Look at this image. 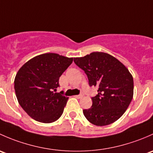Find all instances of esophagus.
<instances>
[{"label":"esophagus","mask_w":153,"mask_h":153,"mask_svg":"<svg viewBox=\"0 0 153 153\" xmlns=\"http://www.w3.org/2000/svg\"><path fill=\"white\" fill-rule=\"evenodd\" d=\"M75 97H76V98H78V99L82 98V97H84V94H79V95H76V96H75Z\"/></svg>","instance_id":"1"}]
</instances>
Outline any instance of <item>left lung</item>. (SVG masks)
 Listing matches in <instances>:
<instances>
[{"label":"left lung","instance_id":"left-lung-1","mask_svg":"<svg viewBox=\"0 0 153 153\" xmlns=\"http://www.w3.org/2000/svg\"><path fill=\"white\" fill-rule=\"evenodd\" d=\"M75 64L87 75L90 86H97L92 106L83 110L86 119L97 126H105L119 119L133 97V79L128 69L107 53L93 52L74 58Z\"/></svg>","mask_w":153,"mask_h":153}]
</instances>
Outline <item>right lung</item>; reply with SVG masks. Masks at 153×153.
<instances>
[{"label":"right lung","instance_id":"right-lung-1","mask_svg":"<svg viewBox=\"0 0 153 153\" xmlns=\"http://www.w3.org/2000/svg\"><path fill=\"white\" fill-rule=\"evenodd\" d=\"M73 62L54 53L34 56L24 64L15 79L17 99L31 118L42 123H51L63 113L68 97L56 93L59 79Z\"/></svg>","mask_w":153,"mask_h":153}]
</instances>
